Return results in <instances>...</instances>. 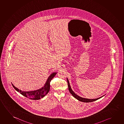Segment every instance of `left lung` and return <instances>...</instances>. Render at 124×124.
Masks as SVG:
<instances>
[{
    "label": "left lung",
    "instance_id": "obj_1",
    "mask_svg": "<svg viewBox=\"0 0 124 124\" xmlns=\"http://www.w3.org/2000/svg\"><path fill=\"white\" fill-rule=\"evenodd\" d=\"M67 83H68V88H69V92H70L71 94L73 96V97L76 98L77 100H78L79 101H81V102H85V103H89V102H92L93 101H96L98 99H100L101 97H103L104 96H102L101 97H99L98 98H96V99H88V98H83V97H81L80 96L77 95L74 92L72 91V88H71L70 85V84L69 82V80L68 79V78H67Z\"/></svg>",
    "mask_w": 124,
    "mask_h": 124
}]
</instances>
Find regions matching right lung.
<instances>
[{"mask_svg":"<svg viewBox=\"0 0 124 124\" xmlns=\"http://www.w3.org/2000/svg\"><path fill=\"white\" fill-rule=\"evenodd\" d=\"M56 74H57L56 72H54L52 73L48 77V79L46 81V83L44 84V85L43 87H42V88L36 90L28 91V92L22 91L21 90L19 89L18 88L15 87L13 84H12V85L13 86L14 88L17 92H19L22 95L24 96L25 97H27L29 99L34 100H39L43 98L48 93V92H49L50 90V82Z\"/></svg>","mask_w":124,"mask_h":124,"instance_id":"obj_1","label":"right lung"}]
</instances>
